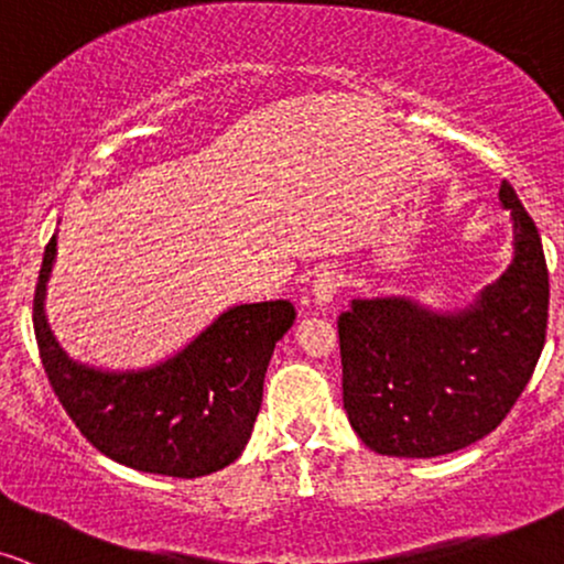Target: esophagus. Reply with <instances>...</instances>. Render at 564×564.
Returning <instances> with one entry per match:
<instances>
[{"label":"esophagus","instance_id":"34e87169","mask_svg":"<svg viewBox=\"0 0 564 564\" xmlns=\"http://www.w3.org/2000/svg\"><path fill=\"white\" fill-rule=\"evenodd\" d=\"M343 288H345L343 271H337V269H326V271H322V274L316 276L314 290H311V293H314V303H316V305H329L332 301H335V295H337Z\"/></svg>","mask_w":564,"mask_h":564}]
</instances>
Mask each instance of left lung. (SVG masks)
<instances>
[{"label":"left lung","mask_w":564,"mask_h":564,"mask_svg":"<svg viewBox=\"0 0 564 564\" xmlns=\"http://www.w3.org/2000/svg\"><path fill=\"white\" fill-rule=\"evenodd\" d=\"M499 200L516 225V259L476 305L440 316L405 297H377L352 301L337 318L347 419L379 455L436 457L484 440L539 364L549 318L544 248L507 180Z\"/></svg>","instance_id":"8db88e82"}]
</instances>
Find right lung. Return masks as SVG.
Masks as SVG:
<instances>
[{
	"label": "right lung",
	"mask_w": 564,
	"mask_h": 564,
	"mask_svg": "<svg viewBox=\"0 0 564 564\" xmlns=\"http://www.w3.org/2000/svg\"><path fill=\"white\" fill-rule=\"evenodd\" d=\"M57 256L48 240L33 295V332L54 394L96 449L143 474L198 478L225 468L250 440L276 339L295 322L290 301L235 305L183 352L133 373L73 364L44 316Z\"/></svg>",
	"instance_id": "obj_1"
}]
</instances>
